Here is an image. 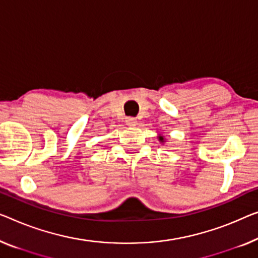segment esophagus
Here are the masks:
<instances>
[{
	"label": "esophagus",
	"mask_w": 258,
	"mask_h": 258,
	"mask_svg": "<svg viewBox=\"0 0 258 258\" xmlns=\"http://www.w3.org/2000/svg\"><path fill=\"white\" fill-rule=\"evenodd\" d=\"M137 124H138V120L136 118L130 117V118L126 119V125L131 126V127H133V126H137Z\"/></svg>",
	"instance_id": "esophagus-1"
}]
</instances>
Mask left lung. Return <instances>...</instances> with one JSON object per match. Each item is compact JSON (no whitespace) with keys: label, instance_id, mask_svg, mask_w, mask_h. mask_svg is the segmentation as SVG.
<instances>
[{"label":"left lung","instance_id":"obj_1","mask_svg":"<svg viewBox=\"0 0 258 258\" xmlns=\"http://www.w3.org/2000/svg\"><path fill=\"white\" fill-rule=\"evenodd\" d=\"M159 138H160V140H161V141H162V142H163V137H159Z\"/></svg>","mask_w":258,"mask_h":258}]
</instances>
